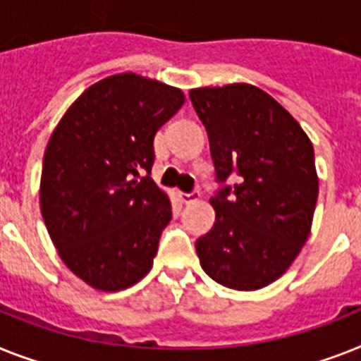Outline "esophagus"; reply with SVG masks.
<instances>
[{
    "mask_svg": "<svg viewBox=\"0 0 361 361\" xmlns=\"http://www.w3.org/2000/svg\"><path fill=\"white\" fill-rule=\"evenodd\" d=\"M178 197H180V201L184 202V204H188V202H193V201H197L199 197H201V192L199 190H193V192L190 193H178Z\"/></svg>",
    "mask_w": 361,
    "mask_h": 361,
    "instance_id": "34e87169",
    "label": "esophagus"
}]
</instances>
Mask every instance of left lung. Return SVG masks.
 Instances as JSON below:
<instances>
[{"mask_svg":"<svg viewBox=\"0 0 361 361\" xmlns=\"http://www.w3.org/2000/svg\"><path fill=\"white\" fill-rule=\"evenodd\" d=\"M192 105L219 183L212 231L195 241L217 284L252 291L291 266L314 219L319 180L314 145L269 94L252 85L195 88Z\"/></svg>","mask_w":361,"mask_h":361,"instance_id":"left-lung-1","label":"left lung"}]
</instances>
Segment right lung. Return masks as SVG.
Masks as SVG:
<instances>
[{
	"instance_id": "add662e5",
	"label": "right lung",
	"mask_w": 361,
	"mask_h": 361,
	"mask_svg": "<svg viewBox=\"0 0 361 361\" xmlns=\"http://www.w3.org/2000/svg\"><path fill=\"white\" fill-rule=\"evenodd\" d=\"M184 103L134 73L95 82L62 116L44 153L40 210L68 267L92 288L144 279L171 202L151 178L154 136Z\"/></svg>"
}]
</instances>
